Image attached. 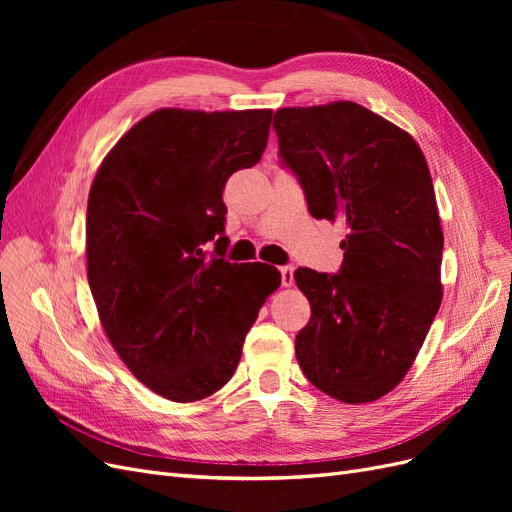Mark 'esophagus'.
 Returning <instances> with one entry per match:
<instances>
[{
	"instance_id": "1",
	"label": "esophagus",
	"mask_w": 512,
	"mask_h": 512,
	"mask_svg": "<svg viewBox=\"0 0 512 512\" xmlns=\"http://www.w3.org/2000/svg\"><path fill=\"white\" fill-rule=\"evenodd\" d=\"M280 275H282V286H292L294 284V269L292 265H284L280 267Z\"/></svg>"
}]
</instances>
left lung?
<instances>
[{"instance_id":"left-lung-1","label":"left lung","mask_w":512,"mask_h":512,"mask_svg":"<svg viewBox=\"0 0 512 512\" xmlns=\"http://www.w3.org/2000/svg\"><path fill=\"white\" fill-rule=\"evenodd\" d=\"M273 130L312 218L348 228L337 273L294 271L312 305L297 361L322 393L376 401L408 374L442 301L444 235L425 156L356 102L280 108Z\"/></svg>"}]
</instances>
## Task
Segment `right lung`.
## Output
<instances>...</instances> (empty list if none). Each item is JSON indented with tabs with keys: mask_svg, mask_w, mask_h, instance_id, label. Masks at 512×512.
Returning a JSON list of instances; mask_svg holds the SVG:
<instances>
[{
	"mask_svg": "<svg viewBox=\"0 0 512 512\" xmlns=\"http://www.w3.org/2000/svg\"><path fill=\"white\" fill-rule=\"evenodd\" d=\"M271 115L160 108L111 149L89 190L87 280L104 333L170 401L222 389L282 282L265 262L224 258V185L260 162Z\"/></svg>",
	"mask_w": 512,
	"mask_h": 512,
	"instance_id": "obj_1",
	"label": "right lung"
}]
</instances>
